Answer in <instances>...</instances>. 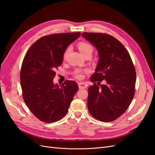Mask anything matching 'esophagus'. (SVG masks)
I'll return each mask as SVG.
<instances>
[{"label": "esophagus", "instance_id": "34e87169", "mask_svg": "<svg viewBox=\"0 0 155 155\" xmlns=\"http://www.w3.org/2000/svg\"><path fill=\"white\" fill-rule=\"evenodd\" d=\"M78 86H79V88H80V89H84V88H86L88 87L87 84H86V83H82V82L79 83H78Z\"/></svg>", "mask_w": 155, "mask_h": 155}]
</instances>
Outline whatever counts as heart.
<instances>
[{"mask_svg":"<svg viewBox=\"0 0 155 155\" xmlns=\"http://www.w3.org/2000/svg\"><path fill=\"white\" fill-rule=\"evenodd\" d=\"M78 48H79V50L80 51V52L81 53V54L83 55H85V54H88V53H91L92 54V47L91 45H89L88 43H80L78 45ZM69 50H70V49L68 48L66 51H65V52L64 54V58H65L67 55V54L69 52ZM76 76L78 78H82V75L81 74V72L79 71V70H77V71H76Z\"/></svg>","mask_w":155,"mask_h":155,"instance_id":"heart-1","label":"heart"}]
</instances>
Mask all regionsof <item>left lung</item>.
Masks as SVG:
<instances>
[{"mask_svg": "<svg viewBox=\"0 0 155 155\" xmlns=\"http://www.w3.org/2000/svg\"><path fill=\"white\" fill-rule=\"evenodd\" d=\"M96 48L99 61L91 78L92 83L105 80V85L88 88L87 107L90 114L104 122L122 115L134 95L135 68L127 50L114 37L100 33L82 34Z\"/></svg>", "mask_w": 155, "mask_h": 155, "instance_id": "8db88e82", "label": "left lung"}]
</instances>
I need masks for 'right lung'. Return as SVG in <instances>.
<instances>
[{
	"label": "right lung",
	"instance_id": "1",
	"mask_svg": "<svg viewBox=\"0 0 155 155\" xmlns=\"http://www.w3.org/2000/svg\"><path fill=\"white\" fill-rule=\"evenodd\" d=\"M80 35L77 32L44 36L31 45L23 60L20 75L23 99L42 121L52 123L63 118L78 90L74 81L60 85L53 80L65 50Z\"/></svg>",
	"mask_w": 155,
	"mask_h": 155
}]
</instances>
